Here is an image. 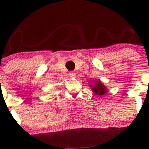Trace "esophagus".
Masks as SVG:
<instances>
[{
	"mask_svg": "<svg viewBox=\"0 0 149 149\" xmlns=\"http://www.w3.org/2000/svg\"><path fill=\"white\" fill-rule=\"evenodd\" d=\"M69 76L70 78H75V76H76V73L73 72V71H70V72L69 73Z\"/></svg>",
	"mask_w": 149,
	"mask_h": 149,
	"instance_id": "34e87169",
	"label": "esophagus"
}]
</instances>
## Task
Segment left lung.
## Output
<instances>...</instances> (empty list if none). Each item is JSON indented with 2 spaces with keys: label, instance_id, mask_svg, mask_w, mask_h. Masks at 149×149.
<instances>
[{
  "label": "left lung",
  "instance_id": "1",
  "mask_svg": "<svg viewBox=\"0 0 149 149\" xmlns=\"http://www.w3.org/2000/svg\"><path fill=\"white\" fill-rule=\"evenodd\" d=\"M89 86L91 87V88L92 89L93 92L95 94L100 95V96L104 95L106 93H108V89H107L106 86L104 84V83L101 82L100 80H94L93 84H91Z\"/></svg>",
  "mask_w": 149,
  "mask_h": 149
}]
</instances>
